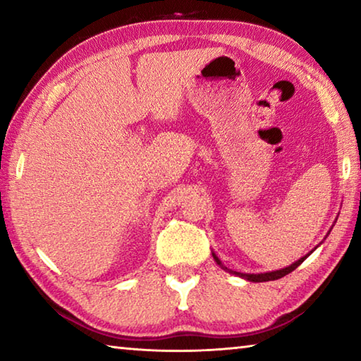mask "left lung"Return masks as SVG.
Segmentation results:
<instances>
[{
  "instance_id": "1",
  "label": "left lung",
  "mask_w": 361,
  "mask_h": 361,
  "mask_svg": "<svg viewBox=\"0 0 361 361\" xmlns=\"http://www.w3.org/2000/svg\"><path fill=\"white\" fill-rule=\"evenodd\" d=\"M312 253V252H310ZM309 253V255H310ZM213 255V258H215V261H216V264L218 266H221L223 269H226V271H229L231 274H234V276H239V277H242V279H247V280H250V282H269V280H277V279H282V277H285L286 274H290V272H293L295 271V269L301 264V262L307 258L309 255H305V256H302L301 259H298V261H295L293 262L291 266H288V267H285V269H279V271H272V272H264V274H242V272H235V271H231V269H228V267H224L223 264H221V261H219V258L218 256L215 255V253H212Z\"/></svg>"
}]
</instances>
